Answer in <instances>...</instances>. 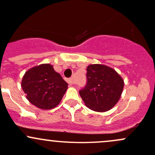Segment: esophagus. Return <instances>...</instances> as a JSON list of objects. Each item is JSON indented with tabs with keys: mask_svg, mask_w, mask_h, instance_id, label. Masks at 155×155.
<instances>
[{
	"mask_svg": "<svg viewBox=\"0 0 155 155\" xmlns=\"http://www.w3.org/2000/svg\"><path fill=\"white\" fill-rule=\"evenodd\" d=\"M67 81H68V84L70 85H72L73 84V79H72V78H70V79H68Z\"/></svg>",
	"mask_w": 155,
	"mask_h": 155,
	"instance_id": "obj_1",
	"label": "esophagus"
}]
</instances>
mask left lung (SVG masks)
<instances>
[{
	"mask_svg": "<svg viewBox=\"0 0 155 155\" xmlns=\"http://www.w3.org/2000/svg\"><path fill=\"white\" fill-rule=\"evenodd\" d=\"M87 84L79 91L85 106L95 112H107L118 103L124 82L114 69L104 64L87 67Z\"/></svg>",
	"mask_w": 155,
	"mask_h": 155,
	"instance_id": "obj_1",
	"label": "left lung"
}]
</instances>
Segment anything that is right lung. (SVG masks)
I'll return each mask as SVG.
<instances>
[{"mask_svg": "<svg viewBox=\"0 0 155 155\" xmlns=\"http://www.w3.org/2000/svg\"><path fill=\"white\" fill-rule=\"evenodd\" d=\"M21 86L31 104L41 109H51L61 102L68 84L52 65L42 64L25 72Z\"/></svg>", "mask_w": 155, "mask_h": 155, "instance_id": "obj_1", "label": "right lung"}]
</instances>
